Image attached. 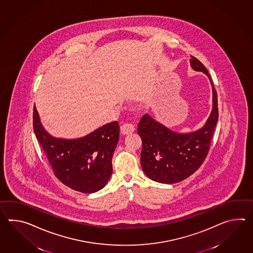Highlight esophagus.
Listing matches in <instances>:
<instances>
[{
    "label": "esophagus",
    "mask_w": 253,
    "mask_h": 253,
    "mask_svg": "<svg viewBox=\"0 0 253 253\" xmlns=\"http://www.w3.org/2000/svg\"><path fill=\"white\" fill-rule=\"evenodd\" d=\"M135 129V126L131 124H124L121 126V132L124 135L129 134L133 132Z\"/></svg>",
    "instance_id": "obj_1"
}]
</instances>
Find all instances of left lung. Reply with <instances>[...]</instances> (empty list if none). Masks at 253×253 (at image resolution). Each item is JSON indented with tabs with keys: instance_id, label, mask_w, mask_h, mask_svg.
<instances>
[{
	"instance_id": "obj_1",
	"label": "left lung",
	"mask_w": 253,
	"mask_h": 253,
	"mask_svg": "<svg viewBox=\"0 0 253 253\" xmlns=\"http://www.w3.org/2000/svg\"><path fill=\"white\" fill-rule=\"evenodd\" d=\"M190 62L192 69L205 73L212 85V111L205 125L193 132L178 133L149 114H144L138 124V134L142 140L141 167L151 180L160 183L180 182L202 166L219 119L217 92L207 69L194 56H191Z\"/></svg>"
}]
</instances>
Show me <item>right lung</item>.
<instances>
[{"mask_svg": "<svg viewBox=\"0 0 253 253\" xmlns=\"http://www.w3.org/2000/svg\"><path fill=\"white\" fill-rule=\"evenodd\" d=\"M34 129L57 179L74 191L93 193L106 185L113 172L118 143V122L107 124L84 137L65 140L49 134L34 107Z\"/></svg>", "mask_w": 253, "mask_h": 253, "instance_id": "obj_1", "label": "right lung"}]
</instances>
